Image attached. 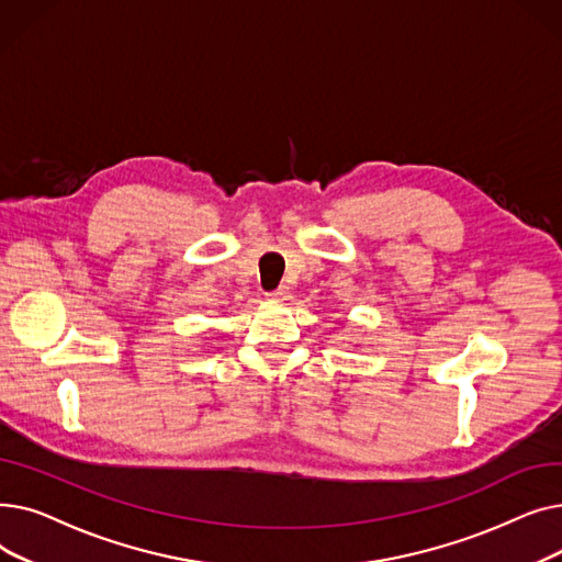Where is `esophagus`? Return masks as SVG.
Returning <instances> with one entry per match:
<instances>
[{
  "mask_svg": "<svg viewBox=\"0 0 562 562\" xmlns=\"http://www.w3.org/2000/svg\"><path fill=\"white\" fill-rule=\"evenodd\" d=\"M269 299H271V301H286V299H289V286H280V289L271 291Z\"/></svg>",
  "mask_w": 562,
  "mask_h": 562,
  "instance_id": "34e87169",
  "label": "esophagus"
}]
</instances>
